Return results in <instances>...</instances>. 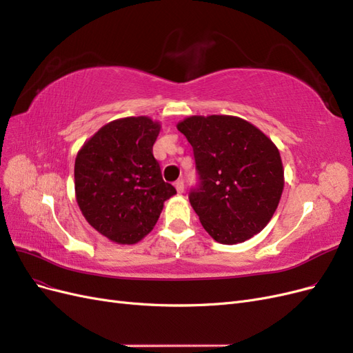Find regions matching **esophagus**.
I'll list each match as a JSON object with an SVG mask.
<instances>
[{
	"instance_id": "34e87169",
	"label": "esophagus",
	"mask_w": 353,
	"mask_h": 353,
	"mask_svg": "<svg viewBox=\"0 0 353 353\" xmlns=\"http://www.w3.org/2000/svg\"><path fill=\"white\" fill-rule=\"evenodd\" d=\"M175 188L178 191V194H183L184 193V181L183 179L175 181Z\"/></svg>"
}]
</instances>
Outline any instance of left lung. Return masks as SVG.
<instances>
[{
    "label": "left lung",
    "mask_w": 353,
    "mask_h": 353,
    "mask_svg": "<svg viewBox=\"0 0 353 353\" xmlns=\"http://www.w3.org/2000/svg\"><path fill=\"white\" fill-rule=\"evenodd\" d=\"M176 128L194 152L200 184L188 199L203 228L221 244L243 243L261 232L284 188L276 145L237 116H190Z\"/></svg>",
    "instance_id": "obj_1"
}]
</instances>
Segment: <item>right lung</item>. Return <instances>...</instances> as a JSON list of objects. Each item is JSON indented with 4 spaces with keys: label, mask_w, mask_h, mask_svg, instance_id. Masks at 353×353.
Wrapping results in <instances>:
<instances>
[{
    "label": "right lung",
    "mask_w": 353,
    "mask_h": 353,
    "mask_svg": "<svg viewBox=\"0 0 353 353\" xmlns=\"http://www.w3.org/2000/svg\"><path fill=\"white\" fill-rule=\"evenodd\" d=\"M159 132L160 123L150 117H122L101 126L77 154L78 206L90 225L113 243L143 240L163 203L176 194L153 156Z\"/></svg>",
    "instance_id": "obj_1"
}]
</instances>
